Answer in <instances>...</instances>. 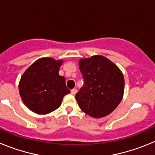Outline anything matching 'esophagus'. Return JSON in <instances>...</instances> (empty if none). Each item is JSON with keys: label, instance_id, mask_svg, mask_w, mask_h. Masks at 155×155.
<instances>
[{"label": "esophagus", "instance_id": "34e87169", "mask_svg": "<svg viewBox=\"0 0 155 155\" xmlns=\"http://www.w3.org/2000/svg\"><path fill=\"white\" fill-rule=\"evenodd\" d=\"M71 94H75L77 93V89H75V88H74V89H72L71 91Z\"/></svg>", "mask_w": 155, "mask_h": 155}]
</instances>
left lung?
Segmentation results:
<instances>
[{
    "mask_svg": "<svg viewBox=\"0 0 155 155\" xmlns=\"http://www.w3.org/2000/svg\"><path fill=\"white\" fill-rule=\"evenodd\" d=\"M79 68L84 81L76 101L84 113L94 118L110 114L124 97V78L120 68L104 56L81 58Z\"/></svg>",
    "mask_w": 155,
    "mask_h": 155,
    "instance_id": "left-lung-1",
    "label": "left lung"
}]
</instances>
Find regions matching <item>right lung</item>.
Listing matches in <instances>:
<instances>
[{
  "mask_svg": "<svg viewBox=\"0 0 155 155\" xmlns=\"http://www.w3.org/2000/svg\"><path fill=\"white\" fill-rule=\"evenodd\" d=\"M64 61L42 57L25 71L18 84L19 94L28 109L37 114H48L58 109L64 95L71 92L65 78L59 75Z\"/></svg>",
  "mask_w": 155,
  "mask_h": 155,
  "instance_id": "1",
  "label": "right lung"
}]
</instances>
